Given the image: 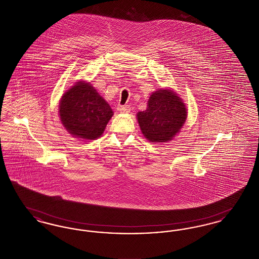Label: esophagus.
Instances as JSON below:
<instances>
[{
	"instance_id": "1",
	"label": "esophagus",
	"mask_w": 259,
	"mask_h": 259,
	"mask_svg": "<svg viewBox=\"0 0 259 259\" xmlns=\"http://www.w3.org/2000/svg\"><path fill=\"white\" fill-rule=\"evenodd\" d=\"M118 110L119 111H121V112H123V113H127V112H129L130 110H131V108H130V106H119L118 107Z\"/></svg>"
}]
</instances>
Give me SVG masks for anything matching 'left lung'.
<instances>
[{"instance_id":"left-lung-1","label":"left lung","mask_w":259,"mask_h":259,"mask_svg":"<svg viewBox=\"0 0 259 259\" xmlns=\"http://www.w3.org/2000/svg\"><path fill=\"white\" fill-rule=\"evenodd\" d=\"M185 103L171 89L153 92L148 108L137 113L144 137L151 143H166L181 131L187 117Z\"/></svg>"}]
</instances>
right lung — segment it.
<instances>
[{
  "instance_id": "obj_1",
  "label": "right lung",
  "mask_w": 259,
  "mask_h": 259,
  "mask_svg": "<svg viewBox=\"0 0 259 259\" xmlns=\"http://www.w3.org/2000/svg\"><path fill=\"white\" fill-rule=\"evenodd\" d=\"M59 115L63 126L74 138L96 140L104 133L113 111L94 87L81 80L63 94Z\"/></svg>"
}]
</instances>
